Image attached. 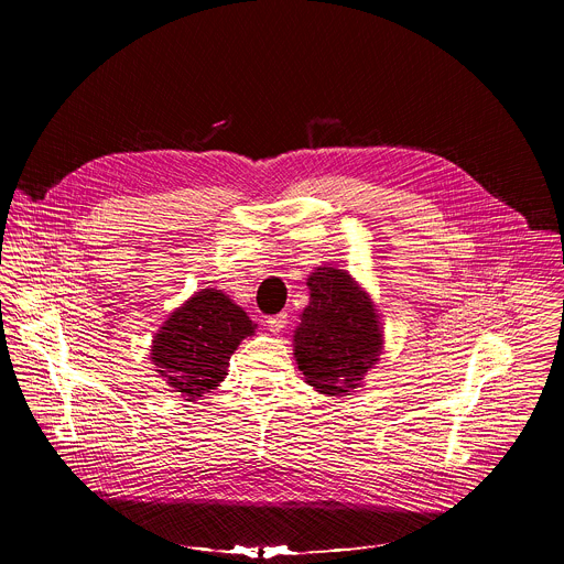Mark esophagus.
Here are the masks:
<instances>
[{"label": "esophagus", "instance_id": "esophagus-1", "mask_svg": "<svg viewBox=\"0 0 564 564\" xmlns=\"http://www.w3.org/2000/svg\"><path fill=\"white\" fill-rule=\"evenodd\" d=\"M285 324H288V314H285V312L274 314V316H270V318H268V330L276 335V333H281V330L285 328Z\"/></svg>", "mask_w": 564, "mask_h": 564}]
</instances>
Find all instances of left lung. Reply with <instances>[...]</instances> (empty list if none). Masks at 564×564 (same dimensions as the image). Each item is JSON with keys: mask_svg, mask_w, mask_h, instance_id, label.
I'll use <instances>...</instances> for the list:
<instances>
[{"mask_svg": "<svg viewBox=\"0 0 564 564\" xmlns=\"http://www.w3.org/2000/svg\"><path fill=\"white\" fill-rule=\"evenodd\" d=\"M310 303L294 330V357L305 381L330 397L350 394L379 361L383 335L368 292L337 268H316Z\"/></svg>", "mask_w": 564, "mask_h": 564, "instance_id": "left-lung-1", "label": "left lung"}]
</instances>
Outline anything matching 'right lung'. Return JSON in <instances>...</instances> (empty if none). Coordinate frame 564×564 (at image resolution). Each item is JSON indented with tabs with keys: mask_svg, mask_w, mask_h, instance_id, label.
I'll return each mask as SVG.
<instances>
[{
	"mask_svg": "<svg viewBox=\"0 0 564 564\" xmlns=\"http://www.w3.org/2000/svg\"><path fill=\"white\" fill-rule=\"evenodd\" d=\"M254 328L243 307L220 290L205 288L155 333L151 361L174 392L194 401L225 379L229 357Z\"/></svg>",
	"mask_w": 564,
	"mask_h": 564,
	"instance_id": "right-lung-1",
	"label": "right lung"
}]
</instances>
